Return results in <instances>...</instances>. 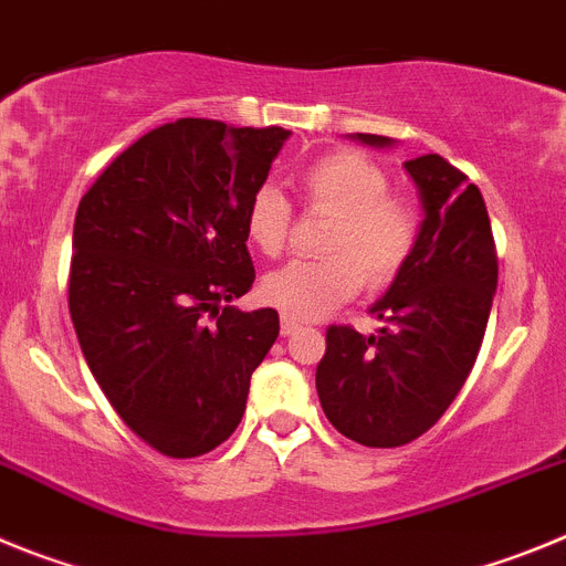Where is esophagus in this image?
Returning <instances> with one entry per match:
<instances>
[{"label":"esophagus","instance_id":"esophagus-1","mask_svg":"<svg viewBox=\"0 0 566 566\" xmlns=\"http://www.w3.org/2000/svg\"><path fill=\"white\" fill-rule=\"evenodd\" d=\"M297 328H300V319L289 317V314H283V317H280V332L283 334H294Z\"/></svg>","mask_w":566,"mask_h":566}]
</instances>
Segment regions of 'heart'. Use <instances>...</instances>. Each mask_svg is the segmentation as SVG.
I'll list each match as a JSON object with an SVG mask.
<instances>
[{"label": "heart", "mask_w": 566, "mask_h": 566, "mask_svg": "<svg viewBox=\"0 0 566 566\" xmlns=\"http://www.w3.org/2000/svg\"><path fill=\"white\" fill-rule=\"evenodd\" d=\"M300 198L314 214H332L319 260H294L260 283V297L294 319H317L365 286L385 289L405 272L424 229L422 201L394 189L391 175L359 149L319 155L300 172ZM247 234L266 258L286 252L292 203L272 184L254 189Z\"/></svg>", "instance_id": "b5f03b06"}]
</instances>
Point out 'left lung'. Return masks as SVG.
<instances>
[{
  "label": "left lung",
  "instance_id": "obj_1",
  "mask_svg": "<svg viewBox=\"0 0 566 566\" xmlns=\"http://www.w3.org/2000/svg\"><path fill=\"white\" fill-rule=\"evenodd\" d=\"M365 144L388 138L357 133ZM424 207L411 263L371 314L379 334L328 326L317 365V397L343 437L368 448H399L439 422L462 391L482 348L499 258L476 184L442 155L405 161Z\"/></svg>",
  "mask_w": 566,
  "mask_h": 566
}]
</instances>
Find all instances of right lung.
I'll list each match as a JSON object with an SVG mask.
<instances>
[{"instance_id":"1","label":"right lung","mask_w":566,"mask_h":566,"mask_svg":"<svg viewBox=\"0 0 566 566\" xmlns=\"http://www.w3.org/2000/svg\"><path fill=\"white\" fill-rule=\"evenodd\" d=\"M286 138L178 118L124 149L78 203V345L115 413L164 457H203L232 437L280 334L274 308L227 303L254 283L247 207Z\"/></svg>"}]
</instances>
